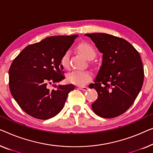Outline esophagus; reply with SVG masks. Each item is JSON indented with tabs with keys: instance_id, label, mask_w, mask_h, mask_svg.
Returning a JSON list of instances; mask_svg holds the SVG:
<instances>
[{
	"instance_id": "1",
	"label": "esophagus",
	"mask_w": 153,
	"mask_h": 153,
	"mask_svg": "<svg viewBox=\"0 0 153 153\" xmlns=\"http://www.w3.org/2000/svg\"><path fill=\"white\" fill-rule=\"evenodd\" d=\"M79 88L81 90H83V91H87L88 90V88L87 87H85V86H79Z\"/></svg>"
}]
</instances>
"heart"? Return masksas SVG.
I'll use <instances>...</instances> for the list:
<instances>
[{
    "mask_svg": "<svg viewBox=\"0 0 153 153\" xmlns=\"http://www.w3.org/2000/svg\"><path fill=\"white\" fill-rule=\"evenodd\" d=\"M78 50L79 52L87 59L88 60H91L95 56V50L94 48L91 45L87 43H82L78 46ZM70 57V52L66 51V52L61 56L60 60V64L64 69H67L70 66L69 62ZM91 72L88 71H78V70H74L70 72L68 74V81L70 83L76 84L79 85H84L88 83L92 79Z\"/></svg>",
    "mask_w": 153,
    "mask_h": 153,
    "instance_id": "heart-1",
    "label": "heart"
}]
</instances>
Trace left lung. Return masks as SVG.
Wrapping results in <instances>:
<instances>
[{
    "label": "left lung",
    "mask_w": 153,
    "mask_h": 153,
    "mask_svg": "<svg viewBox=\"0 0 153 153\" xmlns=\"http://www.w3.org/2000/svg\"><path fill=\"white\" fill-rule=\"evenodd\" d=\"M85 36L103 54L100 69L91 85L98 93L92 110L103 118L118 117L132 105L142 87L144 72L140 55L125 39L104 33Z\"/></svg>",
    "instance_id": "8db88e82"
}]
</instances>
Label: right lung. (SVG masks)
Masks as SVG:
<instances>
[{
    "mask_svg": "<svg viewBox=\"0 0 153 153\" xmlns=\"http://www.w3.org/2000/svg\"><path fill=\"white\" fill-rule=\"evenodd\" d=\"M78 35L50 36L26 47L13 61L9 70L10 90L22 110L34 118L48 119L63 109L72 84H49L65 79L61 56Z\"/></svg>",
    "mask_w": 153,
    "mask_h": 153,
    "instance_id": "1",
    "label": "right lung"
}]
</instances>
